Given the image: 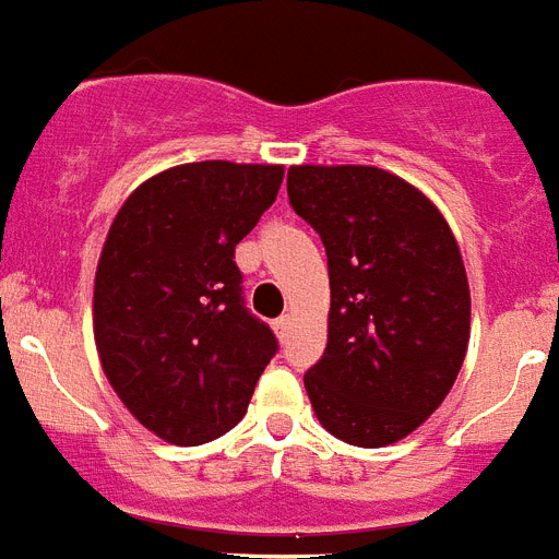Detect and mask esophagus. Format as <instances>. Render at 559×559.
<instances>
[{"label": "esophagus", "mask_w": 559, "mask_h": 559, "mask_svg": "<svg viewBox=\"0 0 559 559\" xmlns=\"http://www.w3.org/2000/svg\"><path fill=\"white\" fill-rule=\"evenodd\" d=\"M272 330H275V335L284 341V337L289 335V330H293V316H281L275 318V323H272Z\"/></svg>", "instance_id": "esophagus-1"}]
</instances>
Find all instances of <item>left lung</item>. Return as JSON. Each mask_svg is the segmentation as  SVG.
Listing matches in <instances>:
<instances>
[{
	"mask_svg": "<svg viewBox=\"0 0 559 559\" xmlns=\"http://www.w3.org/2000/svg\"><path fill=\"white\" fill-rule=\"evenodd\" d=\"M289 204L330 264V337L304 386L330 435L389 447L449 395L468 346L466 266L440 210L367 164H301Z\"/></svg>",
	"mask_w": 559,
	"mask_h": 559,
	"instance_id": "1",
	"label": "left lung"
}]
</instances>
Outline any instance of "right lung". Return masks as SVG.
<instances>
[{
	"instance_id": "obj_1",
	"label": "right lung",
	"mask_w": 559,
	"mask_h": 559,
	"mask_svg": "<svg viewBox=\"0 0 559 559\" xmlns=\"http://www.w3.org/2000/svg\"><path fill=\"white\" fill-rule=\"evenodd\" d=\"M281 181V164H178L112 218L93 284L98 360L130 415L167 443L233 429L278 349L243 307L233 258Z\"/></svg>"
}]
</instances>
